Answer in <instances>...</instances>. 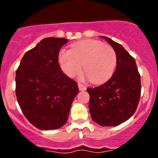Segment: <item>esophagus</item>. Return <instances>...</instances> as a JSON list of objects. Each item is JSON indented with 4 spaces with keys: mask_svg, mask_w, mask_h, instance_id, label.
Here are the masks:
<instances>
[{
    "mask_svg": "<svg viewBox=\"0 0 158 158\" xmlns=\"http://www.w3.org/2000/svg\"><path fill=\"white\" fill-rule=\"evenodd\" d=\"M78 87H79V89L80 91H85L86 89V87L81 83H78Z\"/></svg>",
    "mask_w": 158,
    "mask_h": 158,
    "instance_id": "1",
    "label": "esophagus"
}]
</instances>
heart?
Masks as SVG:
<instances>
[{
    "label": "heart",
    "instance_id": "1",
    "mask_svg": "<svg viewBox=\"0 0 158 158\" xmlns=\"http://www.w3.org/2000/svg\"><path fill=\"white\" fill-rule=\"evenodd\" d=\"M59 63L63 73L74 77L82 70L93 83L105 82L112 76L117 63L114 49L95 40H84L75 43L71 49H62Z\"/></svg>",
    "mask_w": 158,
    "mask_h": 158
}]
</instances>
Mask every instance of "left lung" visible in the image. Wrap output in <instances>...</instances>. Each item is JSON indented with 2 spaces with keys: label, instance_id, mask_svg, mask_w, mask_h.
I'll return each instance as SVG.
<instances>
[{
  "label": "left lung",
  "instance_id": "1",
  "mask_svg": "<svg viewBox=\"0 0 158 158\" xmlns=\"http://www.w3.org/2000/svg\"><path fill=\"white\" fill-rule=\"evenodd\" d=\"M115 51L116 69L107 82L88 88L92 120L101 126H116L130 118L141 96V76L135 60L121 44L101 36Z\"/></svg>",
  "mask_w": 158,
  "mask_h": 158
}]
</instances>
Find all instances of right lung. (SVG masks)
I'll return each mask as SVG.
<instances>
[{
	"instance_id": "obj_1",
	"label": "right lung",
	"mask_w": 158,
	"mask_h": 158,
	"mask_svg": "<svg viewBox=\"0 0 158 158\" xmlns=\"http://www.w3.org/2000/svg\"><path fill=\"white\" fill-rule=\"evenodd\" d=\"M65 38H44L24 54L16 72V95L25 117L41 130L66 124L77 83L63 73L59 52Z\"/></svg>"
}]
</instances>
